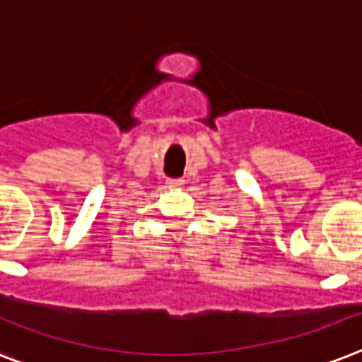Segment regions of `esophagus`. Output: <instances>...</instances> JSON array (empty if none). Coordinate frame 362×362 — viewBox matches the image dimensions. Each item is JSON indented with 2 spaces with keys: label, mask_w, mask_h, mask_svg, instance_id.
I'll use <instances>...</instances> for the list:
<instances>
[{
  "label": "esophagus",
  "mask_w": 362,
  "mask_h": 362,
  "mask_svg": "<svg viewBox=\"0 0 362 362\" xmlns=\"http://www.w3.org/2000/svg\"><path fill=\"white\" fill-rule=\"evenodd\" d=\"M167 186H169V187H182V186H184V180H182V178H169V180H167Z\"/></svg>",
  "instance_id": "obj_1"
}]
</instances>
